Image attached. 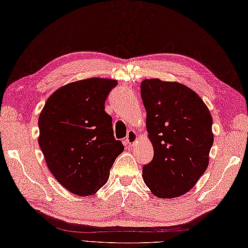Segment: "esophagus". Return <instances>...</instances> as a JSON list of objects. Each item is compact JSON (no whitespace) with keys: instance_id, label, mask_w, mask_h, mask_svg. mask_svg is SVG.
Returning a JSON list of instances; mask_svg holds the SVG:
<instances>
[{"instance_id":"34e87169","label":"esophagus","mask_w":248,"mask_h":248,"mask_svg":"<svg viewBox=\"0 0 248 248\" xmlns=\"http://www.w3.org/2000/svg\"><path fill=\"white\" fill-rule=\"evenodd\" d=\"M138 134L135 130H129L127 137L125 138V142L126 144H128L129 146H135V145L138 143Z\"/></svg>"}]
</instances>
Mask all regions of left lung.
<instances>
[{
    "label": "left lung",
    "mask_w": 248,
    "mask_h": 248,
    "mask_svg": "<svg viewBox=\"0 0 248 248\" xmlns=\"http://www.w3.org/2000/svg\"><path fill=\"white\" fill-rule=\"evenodd\" d=\"M154 158L142 177L153 194L170 199L188 192L205 172L214 143L213 118L194 90L177 82L141 83Z\"/></svg>",
    "instance_id": "8db88e82"
}]
</instances>
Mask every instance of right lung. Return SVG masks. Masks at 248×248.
I'll list each match as a JSON object with an SVG mask.
<instances>
[{"label": "right lung", "instance_id": "right-lung-1", "mask_svg": "<svg viewBox=\"0 0 248 248\" xmlns=\"http://www.w3.org/2000/svg\"><path fill=\"white\" fill-rule=\"evenodd\" d=\"M117 84L101 78L69 83L56 90L41 111L39 145L46 164L75 195H93L105 185L124 150L105 111V101Z\"/></svg>", "mask_w": 248, "mask_h": 248}]
</instances>
